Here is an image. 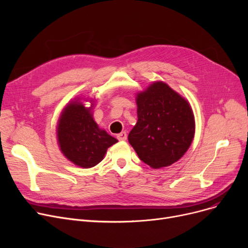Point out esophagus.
Here are the masks:
<instances>
[{
    "label": "esophagus",
    "instance_id": "34e87169",
    "mask_svg": "<svg viewBox=\"0 0 248 248\" xmlns=\"http://www.w3.org/2000/svg\"><path fill=\"white\" fill-rule=\"evenodd\" d=\"M116 138H117V140H125L127 136H126L125 132H122L121 134H119V135L116 136Z\"/></svg>",
    "mask_w": 248,
    "mask_h": 248
}]
</instances>
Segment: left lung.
<instances>
[{"mask_svg": "<svg viewBox=\"0 0 248 248\" xmlns=\"http://www.w3.org/2000/svg\"><path fill=\"white\" fill-rule=\"evenodd\" d=\"M138 122L128 141L139 158L153 169L171 166L190 148L195 119L189 101L163 81L137 93Z\"/></svg>", "mask_w": 248, "mask_h": 248, "instance_id": "left-lung-1", "label": "left lung"}]
</instances>
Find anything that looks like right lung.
Here are the masks:
<instances>
[{
    "label": "right lung",
    "instance_id": "1",
    "mask_svg": "<svg viewBox=\"0 0 248 248\" xmlns=\"http://www.w3.org/2000/svg\"><path fill=\"white\" fill-rule=\"evenodd\" d=\"M84 101H89L86 108ZM94 100L76 97L68 102L59 116L56 135L63 155L74 165L88 169L100 163L117 140L100 128L93 116Z\"/></svg>",
    "mask_w": 248,
    "mask_h": 248
}]
</instances>
